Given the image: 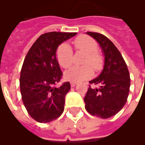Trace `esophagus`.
Wrapping results in <instances>:
<instances>
[{
    "label": "esophagus",
    "mask_w": 145,
    "mask_h": 145,
    "mask_svg": "<svg viewBox=\"0 0 145 145\" xmlns=\"http://www.w3.org/2000/svg\"><path fill=\"white\" fill-rule=\"evenodd\" d=\"M77 84V83H75V82H71V87H74V86H76Z\"/></svg>",
    "instance_id": "34e87169"
}]
</instances>
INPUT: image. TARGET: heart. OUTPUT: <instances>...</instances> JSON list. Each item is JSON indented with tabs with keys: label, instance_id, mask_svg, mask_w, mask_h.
I'll return each mask as SVG.
<instances>
[{
	"label": "heart",
	"instance_id": "heart-1",
	"mask_svg": "<svg viewBox=\"0 0 145 145\" xmlns=\"http://www.w3.org/2000/svg\"><path fill=\"white\" fill-rule=\"evenodd\" d=\"M75 49L78 51L86 52L82 62L86 65L74 66L65 72V78L72 82H81L89 79L93 75V70L89 63L96 71L100 70L103 65V59L97 52V43L91 37L80 35L74 40ZM56 56L59 65L67 68L73 63V50L67 43H63L57 50Z\"/></svg>",
	"mask_w": 145,
	"mask_h": 145
}]
</instances>
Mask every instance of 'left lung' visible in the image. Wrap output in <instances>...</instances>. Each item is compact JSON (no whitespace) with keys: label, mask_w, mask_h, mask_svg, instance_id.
Here are the masks:
<instances>
[{"label":"left lung","mask_w":145,"mask_h":145,"mask_svg":"<svg viewBox=\"0 0 145 145\" xmlns=\"http://www.w3.org/2000/svg\"><path fill=\"white\" fill-rule=\"evenodd\" d=\"M86 34L98 42L105 59L101 74L89 81L99 87L89 86L84 98L85 108L90 114L106 119L117 114L125 105L129 93L130 76L122 55L108 37L99 33Z\"/></svg>","instance_id":"8db88e82"}]
</instances>
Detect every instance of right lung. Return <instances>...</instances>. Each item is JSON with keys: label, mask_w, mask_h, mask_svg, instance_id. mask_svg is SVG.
Instances as JSON below:
<instances>
[{"label": "right lung", "mask_w": 145, "mask_h": 145, "mask_svg": "<svg viewBox=\"0 0 145 145\" xmlns=\"http://www.w3.org/2000/svg\"><path fill=\"white\" fill-rule=\"evenodd\" d=\"M77 33L52 31L40 35L28 52L19 79L22 99L31 117L39 123H49L64 111L69 82L55 87L62 76L56 59L58 46Z\"/></svg>", "instance_id": "right-lung-1"}]
</instances>
